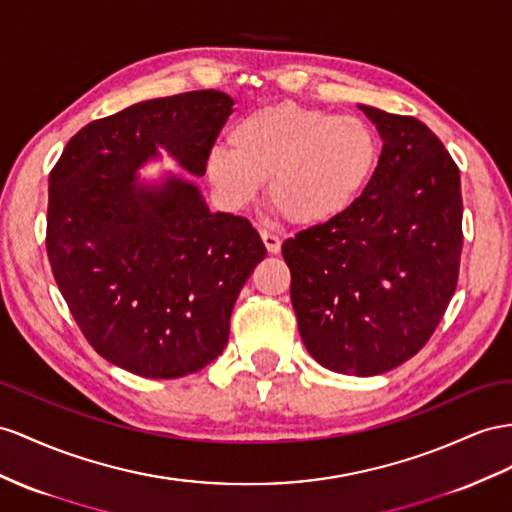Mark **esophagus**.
<instances>
[{"label":"esophagus","mask_w":512,"mask_h":512,"mask_svg":"<svg viewBox=\"0 0 512 512\" xmlns=\"http://www.w3.org/2000/svg\"><path fill=\"white\" fill-rule=\"evenodd\" d=\"M259 235H261V240H264V244H266V248H268V253L277 255V253L281 251V238H279L277 233H272V231H268V229H261Z\"/></svg>","instance_id":"esophagus-1"}]
</instances>
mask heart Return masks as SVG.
<instances>
[{
    "mask_svg": "<svg viewBox=\"0 0 512 512\" xmlns=\"http://www.w3.org/2000/svg\"><path fill=\"white\" fill-rule=\"evenodd\" d=\"M207 175L231 209L251 205L268 181V201L294 225L342 216L370 181L378 157L374 131L357 116L274 103L229 129Z\"/></svg>",
    "mask_w": 512,
    "mask_h": 512,
    "instance_id": "1",
    "label": "heart"
}]
</instances>
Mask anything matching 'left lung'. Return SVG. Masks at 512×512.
<instances>
[{
  "label": "left lung",
  "instance_id": "left-lung-1",
  "mask_svg": "<svg viewBox=\"0 0 512 512\" xmlns=\"http://www.w3.org/2000/svg\"><path fill=\"white\" fill-rule=\"evenodd\" d=\"M359 108L383 138L374 175L342 216L281 251L309 355L339 374L376 376L415 357L450 305L463 196L456 162L422 121Z\"/></svg>",
  "mask_w": 512,
  "mask_h": 512
}]
</instances>
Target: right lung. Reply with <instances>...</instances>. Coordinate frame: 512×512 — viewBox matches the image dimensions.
Here are the masks:
<instances>
[{"mask_svg": "<svg viewBox=\"0 0 512 512\" xmlns=\"http://www.w3.org/2000/svg\"><path fill=\"white\" fill-rule=\"evenodd\" d=\"M231 108L220 90L136 103L77 131L49 173L51 272L86 342L131 374L181 378L212 363L266 257L251 222L212 214L192 183L136 186L157 147L205 175Z\"/></svg>", "mask_w": 512, "mask_h": 512, "instance_id": "1", "label": "right lung"}]
</instances>
